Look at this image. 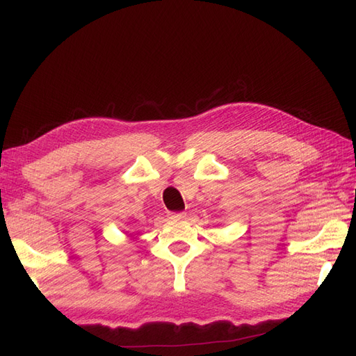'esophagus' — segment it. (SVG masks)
<instances>
[{"label": "esophagus", "mask_w": 356, "mask_h": 356, "mask_svg": "<svg viewBox=\"0 0 356 356\" xmlns=\"http://www.w3.org/2000/svg\"><path fill=\"white\" fill-rule=\"evenodd\" d=\"M186 216L185 212H175V213H170V218L171 220H184V218Z\"/></svg>", "instance_id": "esophagus-1"}]
</instances>
